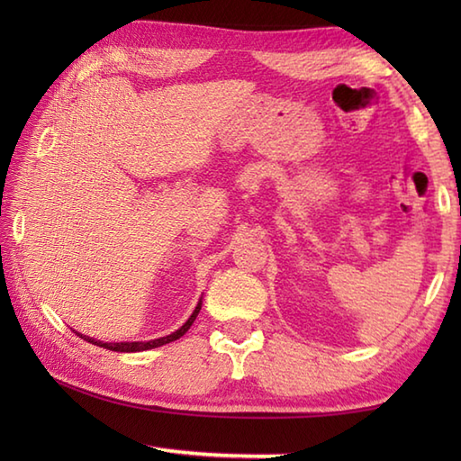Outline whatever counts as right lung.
Returning a JSON list of instances; mask_svg holds the SVG:
<instances>
[{"label":"right lung","mask_w":461,"mask_h":461,"mask_svg":"<svg viewBox=\"0 0 461 461\" xmlns=\"http://www.w3.org/2000/svg\"><path fill=\"white\" fill-rule=\"evenodd\" d=\"M199 311H201V301L197 303V307H194L193 315H191L189 319H186L183 327H178V330H176L175 333L167 335V338H158V339H150V341H120V343L113 341V343H107V341H97V339H93V338H87V335H81V333H79V335H81V338H83L85 341L93 343V346L112 349V352H144V349L160 348V346H165V343H170V341H175V339H178V338H183V335L191 330V325H193L194 319H197Z\"/></svg>","instance_id":"right-lung-1"}]
</instances>
